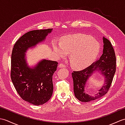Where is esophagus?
<instances>
[{
    "instance_id": "34e87169",
    "label": "esophagus",
    "mask_w": 125,
    "mask_h": 125,
    "mask_svg": "<svg viewBox=\"0 0 125 125\" xmlns=\"http://www.w3.org/2000/svg\"><path fill=\"white\" fill-rule=\"evenodd\" d=\"M58 67H59V68H65L66 66L64 64H63V63H60L59 65H58Z\"/></svg>"
}]
</instances>
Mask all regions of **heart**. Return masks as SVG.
<instances>
[{"instance_id": "1", "label": "heart", "mask_w": 125, "mask_h": 125, "mask_svg": "<svg viewBox=\"0 0 125 125\" xmlns=\"http://www.w3.org/2000/svg\"><path fill=\"white\" fill-rule=\"evenodd\" d=\"M52 47L60 57L70 54V64L76 69H83L91 64L97 56L100 48L96 40L82 34L66 36L60 43L53 42Z\"/></svg>"}]
</instances>
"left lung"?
I'll return each instance as SVG.
<instances>
[{"label": "left lung", "instance_id": "obj_1", "mask_svg": "<svg viewBox=\"0 0 125 125\" xmlns=\"http://www.w3.org/2000/svg\"><path fill=\"white\" fill-rule=\"evenodd\" d=\"M103 53L98 59L84 69L72 73L73 91L76 98L82 102H89L99 99L106 94L112 84L116 70V57L110 41L103 37ZM96 71H100L104 76V85L94 96L84 92V88L89 77Z\"/></svg>", "mask_w": 125, "mask_h": 125}]
</instances>
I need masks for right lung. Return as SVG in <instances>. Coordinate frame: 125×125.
Wrapping results in <instances>:
<instances>
[{
  "mask_svg": "<svg viewBox=\"0 0 125 125\" xmlns=\"http://www.w3.org/2000/svg\"><path fill=\"white\" fill-rule=\"evenodd\" d=\"M52 28L30 31L18 39L12 52L10 78L16 91L23 100L35 105H42L51 98L52 75L56 61L43 60L34 68L27 66L25 52L46 39Z\"/></svg>",
  "mask_w": 125,
  "mask_h": 125,
  "instance_id": "1",
  "label": "right lung"
}]
</instances>
